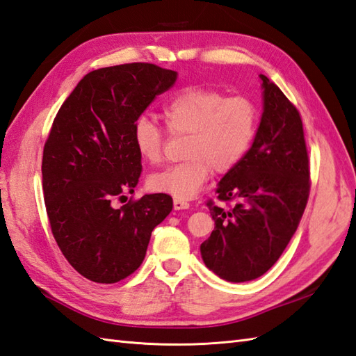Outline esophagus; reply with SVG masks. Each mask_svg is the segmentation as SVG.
I'll use <instances>...</instances> for the list:
<instances>
[{"label": "esophagus", "instance_id": "34e87169", "mask_svg": "<svg viewBox=\"0 0 356 356\" xmlns=\"http://www.w3.org/2000/svg\"><path fill=\"white\" fill-rule=\"evenodd\" d=\"M188 207L190 204L184 201V199H173V208H175V210H187Z\"/></svg>", "mask_w": 356, "mask_h": 356}]
</instances>
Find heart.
<instances>
[{
  "label": "heart",
  "instance_id": "1",
  "mask_svg": "<svg viewBox=\"0 0 356 356\" xmlns=\"http://www.w3.org/2000/svg\"><path fill=\"white\" fill-rule=\"evenodd\" d=\"M161 116L172 136H188L186 161L148 178L157 193L177 199L193 197L216 173L236 169L257 136L259 113L257 104L243 95L228 97L211 86H187L164 102ZM138 155L148 163L163 160L166 134L148 118H138L133 127Z\"/></svg>",
  "mask_w": 356,
  "mask_h": 356
}]
</instances>
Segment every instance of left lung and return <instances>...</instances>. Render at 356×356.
Returning <instances> with one entry per match:
<instances>
[{
    "mask_svg": "<svg viewBox=\"0 0 356 356\" xmlns=\"http://www.w3.org/2000/svg\"><path fill=\"white\" fill-rule=\"evenodd\" d=\"M259 76L264 111L254 145L216 188L229 208L207 201L216 227L201 245V255L210 270L231 282L257 280L278 261L309 197V159L299 110L273 81Z\"/></svg>",
    "mask_w": 356,
    "mask_h": 356,
    "instance_id": "obj_1",
    "label": "left lung"
}]
</instances>
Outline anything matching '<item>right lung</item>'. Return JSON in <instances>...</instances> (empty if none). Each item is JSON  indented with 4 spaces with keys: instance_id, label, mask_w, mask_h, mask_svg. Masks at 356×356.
<instances>
[{
    "instance_id": "1",
    "label": "right lung",
    "mask_w": 356,
    "mask_h": 356,
    "mask_svg": "<svg viewBox=\"0 0 356 356\" xmlns=\"http://www.w3.org/2000/svg\"><path fill=\"white\" fill-rule=\"evenodd\" d=\"M177 72L152 63L92 71L57 111L43 146L42 186L51 232L75 270L93 282L115 284L134 273L151 232L172 211L166 193H133L142 157L133 127Z\"/></svg>"
}]
</instances>
